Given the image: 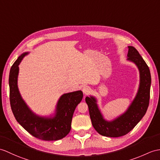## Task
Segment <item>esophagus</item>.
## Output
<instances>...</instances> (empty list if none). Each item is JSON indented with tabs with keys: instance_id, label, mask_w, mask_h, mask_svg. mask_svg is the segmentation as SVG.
I'll list each match as a JSON object with an SVG mask.
<instances>
[{
	"instance_id": "obj_1",
	"label": "esophagus",
	"mask_w": 160,
	"mask_h": 160,
	"mask_svg": "<svg viewBox=\"0 0 160 160\" xmlns=\"http://www.w3.org/2000/svg\"><path fill=\"white\" fill-rule=\"evenodd\" d=\"M82 90L83 93H84V95H87L90 93V92H91V88L89 87H88V86H84V87H82Z\"/></svg>"
}]
</instances>
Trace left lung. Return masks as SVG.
Instances as JSON below:
<instances>
[{"mask_svg": "<svg viewBox=\"0 0 160 160\" xmlns=\"http://www.w3.org/2000/svg\"><path fill=\"white\" fill-rule=\"evenodd\" d=\"M127 60L134 63L140 73L138 92L127 110L112 121L106 120L94 96L86 97L92 125L99 134L107 137H120L127 134L146 114L150 99L151 73L147 63L136 48L128 46Z\"/></svg>", "mask_w": 160, "mask_h": 160, "instance_id": "obj_1", "label": "left lung"}]
</instances>
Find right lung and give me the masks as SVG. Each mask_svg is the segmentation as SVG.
<instances>
[{
	"label": "right lung",
	"mask_w": 160,
	"mask_h": 160,
	"mask_svg": "<svg viewBox=\"0 0 160 160\" xmlns=\"http://www.w3.org/2000/svg\"><path fill=\"white\" fill-rule=\"evenodd\" d=\"M29 52L22 54L10 69L9 84L10 104L16 121L29 133L43 140H58L64 138L71 130L72 117L76 106L83 98L82 91L62 95L55 112L48 117L36 114L22 99L18 87L19 65Z\"/></svg>",
	"instance_id": "1"
}]
</instances>
